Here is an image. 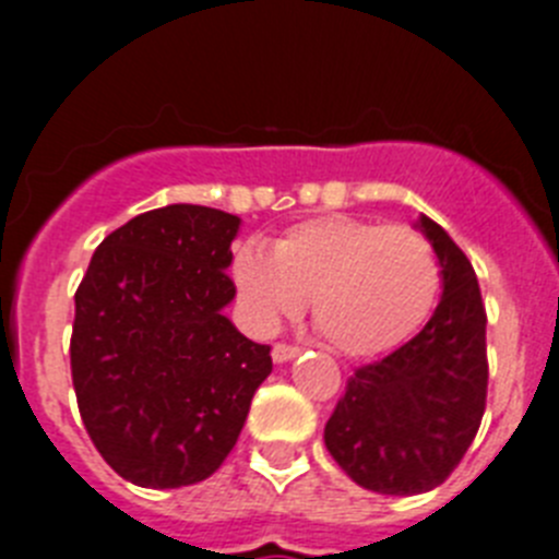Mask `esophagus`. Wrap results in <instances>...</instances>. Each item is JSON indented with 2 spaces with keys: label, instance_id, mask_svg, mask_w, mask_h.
<instances>
[{
  "label": "esophagus",
  "instance_id": "obj_1",
  "mask_svg": "<svg viewBox=\"0 0 559 559\" xmlns=\"http://www.w3.org/2000/svg\"><path fill=\"white\" fill-rule=\"evenodd\" d=\"M296 355H299V347H290V344H274V349H271L274 364H288V360H294Z\"/></svg>",
  "mask_w": 559,
  "mask_h": 559
}]
</instances>
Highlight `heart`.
Masks as SVG:
<instances>
[{
	"instance_id": "heart-1",
	"label": "heart",
	"mask_w": 559,
	"mask_h": 559,
	"mask_svg": "<svg viewBox=\"0 0 559 559\" xmlns=\"http://www.w3.org/2000/svg\"><path fill=\"white\" fill-rule=\"evenodd\" d=\"M231 283L246 322L271 335L313 302V322L330 347L369 358L397 347L437 305L439 260L408 226L324 215L285 231L271 254L240 243Z\"/></svg>"
}]
</instances>
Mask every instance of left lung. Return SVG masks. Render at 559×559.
<instances>
[{"mask_svg":"<svg viewBox=\"0 0 559 559\" xmlns=\"http://www.w3.org/2000/svg\"><path fill=\"white\" fill-rule=\"evenodd\" d=\"M414 229L437 254L442 299L412 341L355 369L324 426L341 471L383 496H417L445 481L487 400V313L476 271L437 221L419 215Z\"/></svg>","mask_w":559,"mask_h":559,"instance_id":"left-lung-1","label":"left lung"}]
</instances>
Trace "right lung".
<instances>
[{
  "label": "right lung",
  "mask_w": 559,
  "mask_h": 559,
  "mask_svg": "<svg viewBox=\"0 0 559 559\" xmlns=\"http://www.w3.org/2000/svg\"><path fill=\"white\" fill-rule=\"evenodd\" d=\"M240 224L199 204L142 212L97 246L75 294L69 355L83 426L136 487L210 478L271 374V349L224 316Z\"/></svg>",
  "instance_id": "add662e5"
}]
</instances>
